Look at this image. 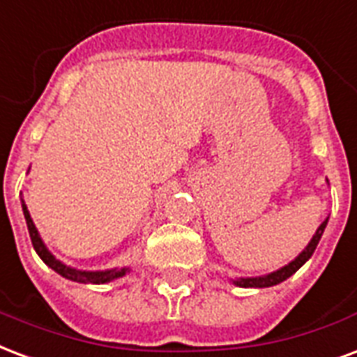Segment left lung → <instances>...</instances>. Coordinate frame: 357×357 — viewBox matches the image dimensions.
Instances as JSON below:
<instances>
[{"mask_svg":"<svg viewBox=\"0 0 357 357\" xmlns=\"http://www.w3.org/2000/svg\"><path fill=\"white\" fill-rule=\"evenodd\" d=\"M326 224H328V220H324L320 224V227L316 229L314 237L310 239L309 246L305 248V250L297 256L291 264H288L286 267H282V269L275 271V273H271V275H267V277H256V278H239V280H235V284L237 286H243V288H269V286H275V284L282 282V280H286L288 277H291L294 273H296L299 267H301L307 259L312 256V252L316 250V246H318V243H320V237L321 233H324V229H326Z\"/></svg>","mask_w":357,"mask_h":357,"instance_id":"obj_1","label":"left lung"}]
</instances>
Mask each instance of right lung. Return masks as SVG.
Instances as JSON below:
<instances>
[{
	"label": "right lung",
	"mask_w": 357,
	"mask_h": 357,
	"mask_svg": "<svg viewBox=\"0 0 357 357\" xmlns=\"http://www.w3.org/2000/svg\"><path fill=\"white\" fill-rule=\"evenodd\" d=\"M22 211H24V218H26V224H28V231H29V239H31V245L36 248V252L39 254V258L45 261V264L50 267V269H54L58 275L61 277L69 278V280H75V282H84V284H105L109 280H114L118 277H124L126 271L128 269H112V271H77L71 269V267H67L61 261L50 254L47 250V246L43 245L41 237H39V233H37L36 226H33V220L29 216L28 207L24 205L22 201Z\"/></svg>",
	"instance_id": "right-lung-1"
}]
</instances>
